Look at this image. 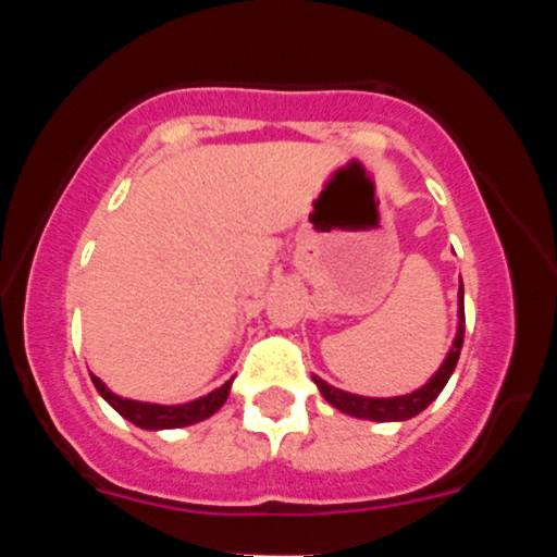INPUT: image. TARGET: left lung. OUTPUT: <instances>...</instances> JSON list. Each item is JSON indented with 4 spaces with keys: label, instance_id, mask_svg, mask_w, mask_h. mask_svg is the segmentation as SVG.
<instances>
[{
    "label": "left lung",
    "instance_id": "left-lung-1",
    "mask_svg": "<svg viewBox=\"0 0 557 557\" xmlns=\"http://www.w3.org/2000/svg\"><path fill=\"white\" fill-rule=\"evenodd\" d=\"M458 317H461V322H458V332H456V341H453V348L450 354L445 356L443 367L434 372V376L430 382H426L424 387L413 389V393L408 395H398V398H363V395H354V393H345V389H337L327 385L324 380H319L314 376L319 393L324 395V400L330 403V406H335L337 411L348 413V417H356V419H369V421H406L411 417H417V413L424 411L430 403L437 398L440 393H443V387L447 385V380H450L453 369H456L458 363V356H461V348H463V327H466V317H463V285L461 290H458Z\"/></svg>",
    "mask_w": 557,
    "mask_h": 557
}]
</instances>
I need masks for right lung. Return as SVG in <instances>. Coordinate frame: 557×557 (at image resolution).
<instances>
[{"label":"right lung","instance_id":"add662e5","mask_svg":"<svg viewBox=\"0 0 557 557\" xmlns=\"http://www.w3.org/2000/svg\"><path fill=\"white\" fill-rule=\"evenodd\" d=\"M91 382L94 387L99 389L101 398L110 403L120 417H125L131 424L140 426V430H177V426H188V424H196V421L209 419L212 413L220 411L222 403H225L230 395V385H233V380H230L222 387H216L209 395H203V398L181 403V406H159V403H140L131 398H120V395H114L112 389L94 374H91Z\"/></svg>","mask_w":557,"mask_h":557}]
</instances>
